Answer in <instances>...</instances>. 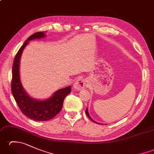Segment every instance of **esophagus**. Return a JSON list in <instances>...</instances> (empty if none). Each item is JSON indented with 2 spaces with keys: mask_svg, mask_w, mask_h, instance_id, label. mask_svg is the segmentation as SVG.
Listing matches in <instances>:
<instances>
[{
  "mask_svg": "<svg viewBox=\"0 0 154 154\" xmlns=\"http://www.w3.org/2000/svg\"><path fill=\"white\" fill-rule=\"evenodd\" d=\"M87 85L86 83V81L84 79H78L75 82L73 87L75 90L80 91L85 89L87 87Z\"/></svg>",
  "mask_w": 154,
  "mask_h": 154,
  "instance_id": "1",
  "label": "esophagus"
}]
</instances>
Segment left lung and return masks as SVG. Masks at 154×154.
Here are the masks:
<instances>
[{
  "mask_svg": "<svg viewBox=\"0 0 154 154\" xmlns=\"http://www.w3.org/2000/svg\"><path fill=\"white\" fill-rule=\"evenodd\" d=\"M85 113H86V114H87V116L89 118V119L93 121V122H94V123H97V124H100V123H99V122H95V121L94 120H93L92 119H91V117L89 116V112H88V109H87H87H86V110H85Z\"/></svg>",
  "mask_w": 154,
  "mask_h": 154,
  "instance_id": "obj_1",
  "label": "left lung"
}]
</instances>
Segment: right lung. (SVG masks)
<instances>
[{"label": "right lung", "mask_w": 154, "mask_h": 154, "mask_svg": "<svg viewBox=\"0 0 154 154\" xmlns=\"http://www.w3.org/2000/svg\"><path fill=\"white\" fill-rule=\"evenodd\" d=\"M44 32H38L29 37L15 55L12 65L11 91L19 109L25 116L35 121H46L54 118L60 112L64 99L71 92V86L60 89L50 99L43 101L29 97L23 89L19 75V63L22 51L28 41L44 38Z\"/></svg>", "instance_id": "add662e5"}]
</instances>
